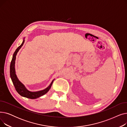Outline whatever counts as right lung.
Returning <instances> with one entry per match:
<instances>
[{
    "instance_id": "right-lung-1",
    "label": "right lung",
    "mask_w": 127,
    "mask_h": 127,
    "mask_svg": "<svg viewBox=\"0 0 127 127\" xmlns=\"http://www.w3.org/2000/svg\"><path fill=\"white\" fill-rule=\"evenodd\" d=\"M24 42H25V38H24L23 39V41L22 44L18 47L15 51L14 53H13L12 59L10 64V77L12 80V81L13 83V85H14V87L15 88L16 91L20 95L27 98L34 99H36L37 98H39V97L42 96L46 94L50 89L51 85L53 82V81L55 80V79L52 80V81H51V82L50 83V84L47 88H46L44 90H41L39 91H36V92H31L28 90L25 87V86L19 80V79H18L16 75L15 68V60H16V57L17 53L20 50V49L22 48V47L23 46Z\"/></svg>"
}]
</instances>
